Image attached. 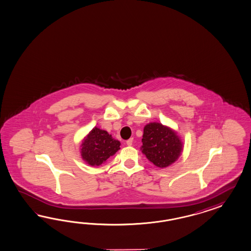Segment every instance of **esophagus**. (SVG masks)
<instances>
[{"label": "esophagus", "instance_id": "esophagus-1", "mask_svg": "<svg viewBox=\"0 0 251 251\" xmlns=\"http://www.w3.org/2000/svg\"><path fill=\"white\" fill-rule=\"evenodd\" d=\"M132 143H133V139H132V138H130V139H129V140L126 142L127 145H129V146H131Z\"/></svg>", "mask_w": 251, "mask_h": 251}]
</instances>
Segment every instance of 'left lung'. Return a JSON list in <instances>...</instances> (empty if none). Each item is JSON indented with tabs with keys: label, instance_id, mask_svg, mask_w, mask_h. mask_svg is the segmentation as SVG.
<instances>
[{
	"label": "left lung",
	"instance_id": "obj_1",
	"mask_svg": "<svg viewBox=\"0 0 251 251\" xmlns=\"http://www.w3.org/2000/svg\"><path fill=\"white\" fill-rule=\"evenodd\" d=\"M142 143V152L159 168L176 163L183 151V143L176 131L159 122L144 126Z\"/></svg>",
	"mask_w": 251,
	"mask_h": 251
}]
</instances>
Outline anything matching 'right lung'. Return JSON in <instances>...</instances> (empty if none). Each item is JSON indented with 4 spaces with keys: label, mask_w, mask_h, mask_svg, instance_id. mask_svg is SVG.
I'll return each mask as SVG.
<instances>
[{
    "label": "right lung",
    "mask_w": 251,
    "mask_h": 251,
    "mask_svg": "<svg viewBox=\"0 0 251 251\" xmlns=\"http://www.w3.org/2000/svg\"><path fill=\"white\" fill-rule=\"evenodd\" d=\"M120 146L121 143L106 130L95 127L81 141V158L88 165L99 167L114 155L121 149Z\"/></svg>",
    "instance_id": "right-lung-1"
}]
</instances>
